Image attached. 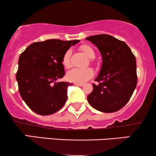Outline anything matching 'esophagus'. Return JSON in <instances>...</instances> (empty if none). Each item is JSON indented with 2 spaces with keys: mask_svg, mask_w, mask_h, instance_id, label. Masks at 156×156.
I'll return each mask as SVG.
<instances>
[{
  "mask_svg": "<svg viewBox=\"0 0 156 156\" xmlns=\"http://www.w3.org/2000/svg\"><path fill=\"white\" fill-rule=\"evenodd\" d=\"M74 85H76V86H82V85H83V84H82V83H74Z\"/></svg>",
  "mask_w": 156,
  "mask_h": 156,
  "instance_id": "esophagus-1",
  "label": "esophagus"
}]
</instances>
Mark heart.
<instances>
[{
  "label": "heart",
  "mask_w": 156,
  "mask_h": 156,
  "mask_svg": "<svg viewBox=\"0 0 156 156\" xmlns=\"http://www.w3.org/2000/svg\"><path fill=\"white\" fill-rule=\"evenodd\" d=\"M80 50L82 51L90 59H93L95 58V51L90 46L87 44H82L80 47ZM71 52L70 49H68L64 53L63 58H62V63L63 66L66 69H69L71 67L70 63V57ZM93 75V71L90 68H87L85 69H72L69 71L67 74V80L69 81L75 82V83H82L86 80H89L92 77Z\"/></svg>",
  "instance_id": "heart-1"
}]
</instances>
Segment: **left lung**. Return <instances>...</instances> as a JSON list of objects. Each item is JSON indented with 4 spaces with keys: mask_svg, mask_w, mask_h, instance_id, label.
Wrapping results in <instances>:
<instances>
[{
    "mask_svg": "<svg viewBox=\"0 0 156 156\" xmlns=\"http://www.w3.org/2000/svg\"><path fill=\"white\" fill-rule=\"evenodd\" d=\"M98 47L103 63L99 74L93 84L87 101L94 109L103 112H115L122 109L132 96L137 83L134 55L124 41L107 34L90 36Z\"/></svg>",
    "mask_w": 156,
    "mask_h": 156,
    "instance_id": "obj_1",
    "label": "left lung"
}]
</instances>
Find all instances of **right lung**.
Listing matches in <instances>:
<instances>
[{
    "mask_svg": "<svg viewBox=\"0 0 156 156\" xmlns=\"http://www.w3.org/2000/svg\"><path fill=\"white\" fill-rule=\"evenodd\" d=\"M79 40L49 39L31 44L20 55L16 81L21 97L32 111L49 115L61 109L67 100V87L60 82L65 71L62 58Z\"/></svg>",
    "mask_w": 156,
    "mask_h": 156,
    "instance_id": "add662e5",
    "label": "right lung"
}]
</instances>
